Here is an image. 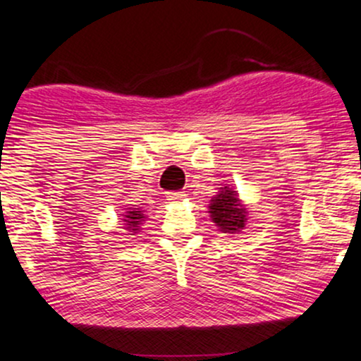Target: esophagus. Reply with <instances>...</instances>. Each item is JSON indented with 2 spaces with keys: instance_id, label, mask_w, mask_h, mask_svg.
I'll return each instance as SVG.
<instances>
[{
  "instance_id": "34e87169",
  "label": "esophagus",
  "mask_w": 361,
  "mask_h": 361,
  "mask_svg": "<svg viewBox=\"0 0 361 361\" xmlns=\"http://www.w3.org/2000/svg\"><path fill=\"white\" fill-rule=\"evenodd\" d=\"M185 197H186L185 192H168V193H166V198H168V200H171V202L183 200Z\"/></svg>"
}]
</instances>
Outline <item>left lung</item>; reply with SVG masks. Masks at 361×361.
<instances>
[{"mask_svg": "<svg viewBox=\"0 0 361 361\" xmlns=\"http://www.w3.org/2000/svg\"><path fill=\"white\" fill-rule=\"evenodd\" d=\"M209 212L215 226H219L222 233H239L247 221L246 209L241 205L238 193L229 186L219 190V193L210 200Z\"/></svg>", "mask_w": 361, "mask_h": 361, "instance_id": "left-lung-1", "label": "left lung"}]
</instances>
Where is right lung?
I'll return each instance as SVG.
<instances>
[{
	"label": "right lung",
	"instance_id": "obj_1",
	"mask_svg": "<svg viewBox=\"0 0 361 361\" xmlns=\"http://www.w3.org/2000/svg\"><path fill=\"white\" fill-rule=\"evenodd\" d=\"M144 221V214L142 210H128L126 214V219H123V222H126L127 229L130 231V233H135V231H139V226L140 222Z\"/></svg>",
	"mask_w": 361,
	"mask_h": 361
}]
</instances>
